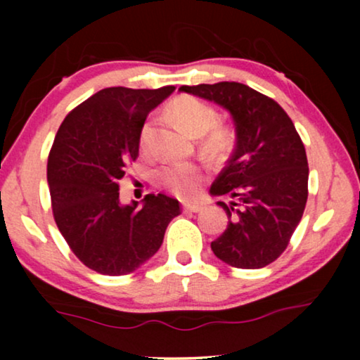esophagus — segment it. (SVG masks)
<instances>
[{
	"mask_svg": "<svg viewBox=\"0 0 360 360\" xmlns=\"http://www.w3.org/2000/svg\"><path fill=\"white\" fill-rule=\"evenodd\" d=\"M184 210L186 213H200V211H203V205L200 203H185L184 205Z\"/></svg>",
	"mask_w": 360,
	"mask_h": 360,
	"instance_id": "34e87169",
	"label": "esophagus"
}]
</instances>
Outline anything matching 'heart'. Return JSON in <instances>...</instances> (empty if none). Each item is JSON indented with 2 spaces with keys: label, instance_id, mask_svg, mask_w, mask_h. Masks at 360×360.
Listing matches in <instances>:
<instances>
[{
  "label": "heart",
  "instance_id": "heart-1",
  "mask_svg": "<svg viewBox=\"0 0 360 360\" xmlns=\"http://www.w3.org/2000/svg\"><path fill=\"white\" fill-rule=\"evenodd\" d=\"M170 116L184 127V131L188 132L193 137H201L208 134L214 126L218 124V112H216L210 105L205 101L198 100L193 96H180L172 103L169 108ZM154 126L150 121H147L141 129L139 146L142 152H147L150 147V137ZM226 139L223 131H214L210 137L211 146H221ZM159 180L164 184L167 188L174 191L175 195L193 196L198 190L200 181V170L191 164H172L164 167L159 172Z\"/></svg>",
  "mask_w": 360,
  "mask_h": 360
}]
</instances>
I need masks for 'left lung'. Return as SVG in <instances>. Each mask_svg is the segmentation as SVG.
Instances as JSON below:
<instances>
[{"mask_svg": "<svg viewBox=\"0 0 360 360\" xmlns=\"http://www.w3.org/2000/svg\"><path fill=\"white\" fill-rule=\"evenodd\" d=\"M229 111L236 147L211 185L228 228L211 243L214 255L238 269H262L287 249L308 198L307 152L292 120L272 98L238 82L181 86Z\"/></svg>", "mask_w": 360, "mask_h": 360, "instance_id": "1", "label": "left lung"}]
</instances>
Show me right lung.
<instances>
[{"instance_id": "obj_1", "label": "right lung", "mask_w": 360, "mask_h": 360, "mask_svg": "<svg viewBox=\"0 0 360 360\" xmlns=\"http://www.w3.org/2000/svg\"><path fill=\"white\" fill-rule=\"evenodd\" d=\"M175 86L95 93L67 115L47 160V181L57 228L72 252L103 275L134 272L160 249L180 203L146 195L121 205L120 181L139 155V136L149 112Z\"/></svg>"}]
</instances>
